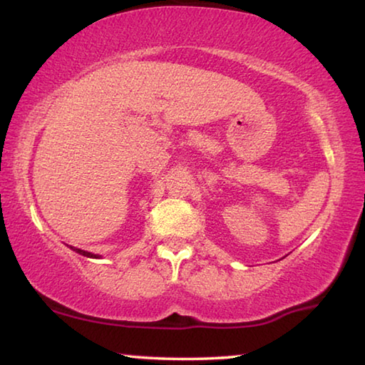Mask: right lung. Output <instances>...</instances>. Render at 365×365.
Masks as SVG:
<instances>
[{
	"label": "right lung",
	"mask_w": 365,
	"mask_h": 365,
	"mask_svg": "<svg viewBox=\"0 0 365 365\" xmlns=\"http://www.w3.org/2000/svg\"><path fill=\"white\" fill-rule=\"evenodd\" d=\"M71 248L76 251V252H78V255H82V256H86V257H98L96 255H91V252H88V251H83V250H80V248H73V246H71Z\"/></svg>",
	"instance_id": "add662e5"
}]
</instances>
